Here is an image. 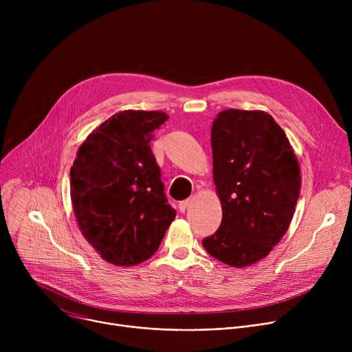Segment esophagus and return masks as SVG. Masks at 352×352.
<instances>
[{
	"instance_id": "obj_1",
	"label": "esophagus",
	"mask_w": 352,
	"mask_h": 352,
	"mask_svg": "<svg viewBox=\"0 0 352 352\" xmlns=\"http://www.w3.org/2000/svg\"><path fill=\"white\" fill-rule=\"evenodd\" d=\"M192 204V199H186V200H182V202H179V205H178V209H179V212H185L186 209H188V206Z\"/></svg>"
}]
</instances>
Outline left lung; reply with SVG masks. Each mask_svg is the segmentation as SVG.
Listing matches in <instances>:
<instances>
[{
  "label": "left lung",
  "instance_id": "8db88e82",
  "mask_svg": "<svg viewBox=\"0 0 352 352\" xmlns=\"http://www.w3.org/2000/svg\"><path fill=\"white\" fill-rule=\"evenodd\" d=\"M213 179L221 200L219 230L202 241L232 267L269 255L292 220L300 177L292 147L265 111L226 110L212 126Z\"/></svg>",
  "mask_w": 352,
  "mask_h": 352
}]
</instances>
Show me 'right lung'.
<instances>
[{"label": "right lung", "mask_w": 352, "mask_h": 352, "mask_svg": "<svg viewBox=\"0 0 352 352\" xmlns=\"http://www.w3.org/2000/svg\"><path fill=\"white\" fill-rule=\"evenodd\" d=\"M167 120L160 111L114 114L86 138L71 167V199L80 231L113 265L147 261L175 219L148 144Z\"/></svg>", "instance_id": "add662e5"}]
</instances>
